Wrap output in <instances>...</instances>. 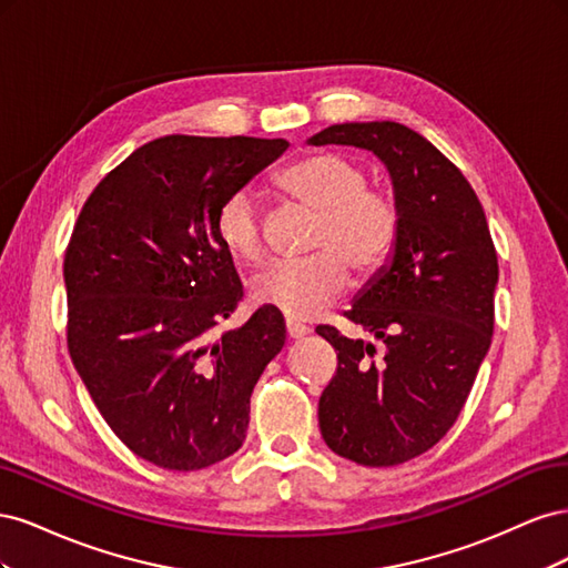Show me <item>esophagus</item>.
I'll list each match as a JSON object with an SVG mask.
<instances>
[{
	"label": "esophagus",
	"instance_id": "34e87169",
	"mask_svg": "<svg viewBox=\"0 0 568 568\" xmlns=\"http://www.w3.org/2000/svg\"><path fill=\"white\" fill-rule=\"evenodd\" d=\"M286 334H288V338H303L311 334V326H305L296 320H286Z\"/></svg>",
	"mask_w": 568,
	"mask_h": 568
}]
</instances>
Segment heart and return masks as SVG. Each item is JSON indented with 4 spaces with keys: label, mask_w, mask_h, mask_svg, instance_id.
Returning a JSON list of instances; mask_svg holds the SVG:
<instances>
[{
    "label": "heart",
    "mask_w": 568,
    "mask_h": 568,
    "mask_svg": "<svg viewBox=\"0 0 568 568\" xmlns=\"http://www.w3.org/2000/svg\"><path fill=\"white\" fill-rule=\"evenodd\" d=\"M274 186L317 215L307 248L313 255L274 265L253 282V298L288 320H313L348 284V270L372 277L388 265L403 234V209L393 192L369 184L367 170L341 153H311L274 178ZM215 236L236 261H265V227L251 189H234L215 211Z\"/></svg>",
    "instance_id": "1"
}]
</instances>
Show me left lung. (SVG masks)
<instances>
[{
    "mask_svg": "<svg viewBox=\"0 0 568 568\" xmlns=\"http://www.w3.org/2000/svg\"><path fill=\"white\" fill-rule=\"evenodd\" d=\"M311 144H351L379 156L403 209L400 244L346 317L379 338L320 324L338 367L320 395L329 448L365 467H393L450 432L495 324L497 253L484 205L459 168L393 120L343 123Z\"/></svg>",
    "mask_w": 568,
    "mask_h": 568,
    "instance_id": "obj_1",
    "label": "left lung"
}]
</instances>
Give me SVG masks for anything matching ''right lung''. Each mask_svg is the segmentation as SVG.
<instances>
[{"label": "right lung", "mask_w": 568, "mask_h": 568, "mask_svg": "<svg viewBox=\"0 0 568 568\" xmlns=\"http://www.w3.org/2000/svg\"><path fill=\"white\" fill-rule=\"evenodd\" d=\"M286 140L159 136L84 201L65 248L68 353L97 409L156 467L194 471L242 448L251 393L284 346V317L244 298L215 211L286 151Z\"/></svg>", "instance_id": "obj_1"}]
</instances>
